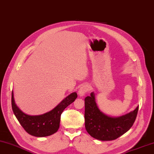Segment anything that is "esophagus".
<instances>
[{
    "label": "esophagus",
    "mask_w": 154,
    "mask_h": 154,
    "mask_svg": "<svg viewBox=\"0 0 154 154\" xmlns=\"http://www.w3.org/2000/svg\"><path fill=\"white\" fill-rule=\"evenodd\" d=\"M89 90L90 86L88 85V84H84V85H82L80 88L79 90H78V95L81 97L84 96Z\"/></svg>",
    "instance_id": "esophagus-1"
}]
</instances>
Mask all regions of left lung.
Here are the masks:
<instances>
[{
	"instance_id": "1",
	"label": "left lung",
	"mask_w": 154,
	"mask_h": 154,
	"mask_svg": "<svg viewBox=\"0 0 154 154\" xmlns=\"http://www.w3.org/2000/svg\"><path fill=\"white\" fill-rule=\"evenodd\" d=\"M84 101L86 130L94 138L101 141L114 140L127 132L136 120L139 108L121 116L112 117L99 109L94 92L86 97Z\"/></svg>"
}]
</instances>
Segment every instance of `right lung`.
<instances>
[{
  "instance_id": "add662e5",
  "label": "right lung",
  "mask_w": 154,
  "mask_h": 154,
  "mask_svg": "<svg viewBox=\"0 0 154 154\" xmlns=\"http://www.w3.org/2000/svg\"><path fill=\"white\" fill-rule=\"evenodd\" d=\"M76 98V92L71 93L51 111L41 115L30 116L25 114L18 107L12 92V108L16 118L28 134L35 137H46L58 131L62 112Z\"/></svg>"
}]
</instances>
